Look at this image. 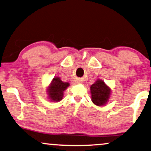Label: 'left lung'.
I'll list each match as a JSON object with an SVG mask.
<instances>
[{
  "instance_id": "1",
  "label": "left lung",
  "mask_w": 151,
  "mask_h": 151,
  "mask_svg": "<svg viewBox=\"0 0 151 151\" xmlns=\"http://www.w3.org/2000/svg\"><path fill=\"white\" fill-rule=\"evenodd\" d=\"M91 99L95 105L101 106L109 101L111 95V89L101 80H98L90 87Z\"/></svg>"
}]
</instances>
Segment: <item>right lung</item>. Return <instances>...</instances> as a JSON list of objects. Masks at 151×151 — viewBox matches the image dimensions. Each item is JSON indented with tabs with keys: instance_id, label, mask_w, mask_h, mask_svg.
I'll list each match as a JSON object with an SVG mask.
<instances>
[{
	"instance_id": "obj_1",
	"label": "right lung",
	"mask_w": 151,
	"mask_h": 151,
	"mask_svg": "<svg viewBox=\"0 0 151 151\" xmlns=\"http://www.w3.org/2000/svg\"><path fill=\"white\" fill-rule=\"evenodd\" d=\"M69 83H64L60 79V78H54L47 90L48 98L50 101H59L64 96V92L69 86Z\"/></svg>"
}]
</instances>
